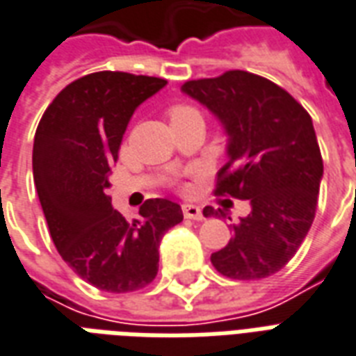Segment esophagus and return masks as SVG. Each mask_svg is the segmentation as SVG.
Segmentation results:
<instances>
[{
  "mask_svg": "<svg viewBox=\"0 0 356 356\" xmlns=\"http://www.w3.org/2000/svg\"><path fill=\"white\" fill-rule=\"evenodd\" d=\"M181 212L188 219H195V221H200V219H204V213L200 210L199 207H195V204H184L181 207Z\"/></svg>",
  "mask_w": 356,
  "mask_h": 356,
  "instance_id": "obj_1",
  "label": "esophagus"
}]
</instances>
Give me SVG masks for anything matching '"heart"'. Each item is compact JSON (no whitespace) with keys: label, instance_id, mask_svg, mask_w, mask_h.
<instances>
[{"label":"heart","instance_id":"obj_1","mask_svg":"<svg viewBox=\"0 0 356 356\" xmlns=\"http://www.w3.org/2000/svg\"><path fill=\"white\" fill-rule=\"evenodd\" d=\"M184 118H200V112L189 105H176L170 108V120H184Z\"/></svg>","mask_w":356,"mask_h":356}]
</instances>
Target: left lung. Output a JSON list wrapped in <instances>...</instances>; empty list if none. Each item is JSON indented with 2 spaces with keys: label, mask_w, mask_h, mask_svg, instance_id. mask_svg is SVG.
Instances as JSON below:
<instances>
[{
  "label": "left lung",
  "mask_w": 356,
  "mask_h": 356,
  "mask_svg": "<svg viewBox=\"0 0 356 356\" xmlns=\"http://www.w3.org/2000/svg\"><path fill=\"white\" fill-rule=\"evenodd\" d=\"M181 92L207 106L227 133L229 159L218 172L216 195L244 199L251 207L210 261L232 280L276 274L315 218L323 159L312 118L283 88L248 71L189 80ZM202 213L225 216V210L207 207Z\"/></svg>",
  "instance_id": "obj_1"
}]
</instances>
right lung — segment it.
Returning a JSON list of instances; mask_svg holds the SVG:
<instances>
[{
    "label": "right lung",
    "instance_id": "1",
    "mask_svg": "<svg viewBox=\"0 0 356 356\" xmlns=\"http://www.w3.org/2000/svg\"><path fill=\"white\" fill-rule=\"evenodd\" d=\"M165 86L144 74H86L56 95L37 125L33 180L50 236L61 259L101 291L129 293L154 282L163 234L184 219L180 204L148 199L127 221L108 197L133 112Z\"/></svg>",
    "mask_w": 356,
    "mask_h": 356
}]
</instances>
